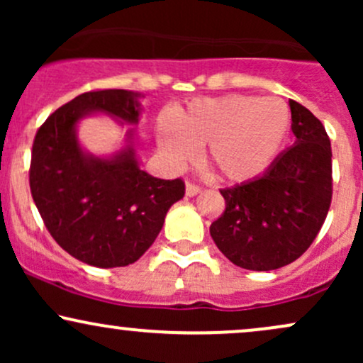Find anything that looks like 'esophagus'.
Instances as JSON below:
<instances>
[{"label": "esophagus", "mask_w": 363, "mask_h": 363, "mask_svg": "<svg viewBox=\"0 0 363 363\" xmlns=\"http://www.w3.org/2000/svg\"><path fill=\"white\" fill-rule=\"evenodd\" d=\"M201 193V187L196 186V184H191V182H187L186 184V196H189V198H193V196Z\"/></svg>", "instance_id": "34e87169"}]
</instances>
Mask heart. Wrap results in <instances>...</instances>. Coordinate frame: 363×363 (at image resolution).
I'll use <instances>...</instances> for the list:
<instances>
[{"label": "heart", "mask_w": 363, "mask_h": 363, "mask_svg": "<svg viewBox=\"0 0 363 363\" xmlns=\"http://www.w3.org/2000/svg\"><path fill=\"white\" fill-rule=\"evenodd\" d=\"M291 112L281 99L223 95L194 99L158 124V148L174 167L205 147V160L227 181H247L268 167L285 145Z\"/></svg>", "instance_id": "1"}]
</instances>
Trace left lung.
Here are the masks:
<instances>
[{"label": "left lung", "instance_id": "left-lung-1", "mask_svg": "<svg viewBox=\"0 0 363 363\" xmlns=\"http://www.w3.org/2000/svg\"><path fill=\"white\" fill-rule=\"evenodd\" d=\"M295 143L264 174L227 187L225 211L210 227L228 261L252 272L290 264L309 249L331 205V143L323 123L290 101Z\"/></svg>", "mask_w": 363, "mask_h": 363}]
</instances>
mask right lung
<instances>
[{
  "label": "right lung",
  "mask_w": 363,
  "mask_h": 363,
  "mask_svg": "<svg viewBox=\"0 0 363 363\" xmlns=\"http://www.w3.org/2000/svg\"><path fill=\"white\" fill-rule=\"evenodd\" d=\"M140 99L143 94L131 90L78 95L45 119L32 147L30 191L45 227L66 252L97 268L138 261L184 196L181 179L165 181L141 169ZM99 113L133 126L111 156H95L77 138L79 121Z\"/></svg>",
  "instance_id": "1"
}]
</instances>
